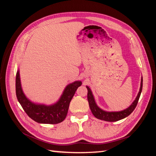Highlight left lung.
Listing matches in <instances>:
<instances>
[{"label": "left lung", "instance_id": "8db88e82", "mask_svg": "<svg viewBox=\"0 0 156 156\" xmlns=\"http://www.w3.org/2000/svg\"><path fill=\"white\" fill-rule=\"evenodd\" d=\"M142 87H143V78L141 77V87L140 89V92L137 96L135 100L133 101L128 108L123 111H119V112H107L102 110L101 108H99L97 105L96 104V102L94 100V98L92 94V92L90 90V88L88 87H87L88 90V94H87V98L89 103V107H90V110L92 112V114L96 118L101 120H103L105 121H109V122H115L121 120V119H124L125 117H128L132 112L134 111V109L136 107L137 105V102L139 99H140V95L142 91Z\"/></svg>", "mask_w": 156, "mask_h": 156}]
</instances>
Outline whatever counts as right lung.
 <instances>
[{
  "label": "right lung",
  "instance_id": "1",
  "mask_svg": "<svg viewBox=\"0 0 156 156\" xmlns=\"http://www.w3.org/2000/svg\"><path fill=\"white\" fill-rule=\"evenodd\" d=\"M81 84V81H76L68 84L59 101L54 105H38L29 101L23 93L18 70L16 74V95L23 110L33 120L39 123L57 124L66 119L69 102Z\"/></svg>",
  "mask_w": 156,
  "mask_h": 156
}]
</instances>
